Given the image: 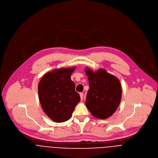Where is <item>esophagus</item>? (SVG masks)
Returning <instances> with one entry per match:
<instances>
[{
    "instance_id": "esophagus-1",
    "label": "esophagus",
    "mask_w": 158,
    "mask_h": 158,
    "mask_svg": "<svg viewBox=\"0 0 158 158\" xmlns=\"http://www.w3.org/2000/svg\"><path fill=\"white\" fill-rule=\"evenodd\" d=\"M79 94H80V97H81V99L82 100V99H83V96H84L83 93H80Z\"/></svg>"
}]
</instances>
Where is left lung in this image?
Wrapping results in <instances>:
<instances>
[{
	"mask_svg": "<svg viewBox=\"0 0 158 158\" xmlns=\"http://www.w3.org/2000/svg\"><path fill=\"white\" fill-rule=\"evenodd\" d=\"M89 88L86 106L91 114L98 119H107L116 111L122 97L121 83L118 77L103 69L93 71L85 68Z\"/></svg>",
	"mask_w": 158,
	"mask_h": 158,
	"instance_id": "8db88e82",
	"label": "left lung"
}]
</instances>
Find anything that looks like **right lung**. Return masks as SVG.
<instances>
[{
  "label": "right lung",
  "mask_w": 158,
  "mask_h": 158,
  "mask_svg": "<svg viewBox=\"0 0 158 158\" xmlns=\"http://www.w3.org/2000/svg\"><path fill=\"white\" fill-rule=\"evenodd\" d=\"M76 67L60 68L46 73L38 85L39 98L45 114L54 122L69 120L80 102L70 76Z\"/></svg>",
  "instance_id": "add662e5"
}]
</instances>
